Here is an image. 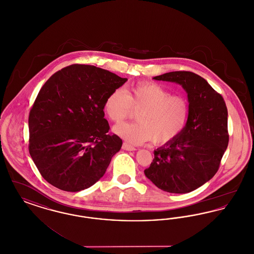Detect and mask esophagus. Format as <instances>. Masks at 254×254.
<instances>
[{"instance_id": "34e87169", "label": "esophagus", "mask_w": 254, "mask_h": 254, "mask_svg": "<svg viewBox=\"0 0 254 254\" xmlns=\"http://www.w3.org/2000/svg\"><path fill=\"white\" fill-rule=\"evenodd\" d=\"M122 148H123L124 150H128V151H133V150H136V148H135L134 146L129 145V144H127V143H124L123 145H122Z\"/></svg>"}]
</instances>
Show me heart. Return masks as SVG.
Masks as SVG:
<instances>
[{
	"mask_svg": "<svg viewBox=\"0 0 254 254\" xmlns=\"http://www.w3.org/2000/svg\"><path fill=\"white\" fill-rule=\"evenodd\" d=\"M132 109L137 122L119 124L113 131L128 143L141 145L151 141L166 145L184 130L190 114L188 100L172 95L167 87L153 82H141L122 89L113 90L107 97L104 111L114 123L128 118Z\"/></svg>",
	"mask_w": 254,
	"mask_h": 254,
	"instance_id": "1",
	"label": "heart"
}]
</instances>
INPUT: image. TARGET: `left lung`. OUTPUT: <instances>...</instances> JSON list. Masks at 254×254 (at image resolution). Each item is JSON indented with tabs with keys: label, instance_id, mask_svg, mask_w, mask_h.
I'll return each instance as SVG.
<instances>
[{
	"label": "left lung",
	"instance_id": "8db88e82",
	"mask_svg": "<svg viewBox=\"0 0 254 254\" xmlns=\"http://www.w3.org/2000/svg\"><path fill=\"white\" fill-rule=\"evenodd\" d=\"M176 83L188 93L190 114L178 137L154 150L145 175L160 190L188 193L217 172L228 145L226 103L204 78L190 71H173L153 78Z\"/></svg>",
	"mask_w": 254,
	"mask_h": 254
}]
</instances>
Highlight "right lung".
<instances>
[{
	"mask_svg": "<svg viewBox=\"0 0 254 254\" xmlns=\"http://www.w3.org/2000/svg\"><path fill=\"white\" fill-rule=\"evenodd\" d=\"M127 81L109 70L72 64L53 74L29 112V153L46 181L64 191L93 186L121 149L109 134L104 104Z\"/></svg>",
	"mask_w": 254,
	"mask_h": 254,
	"instance_id": "obj_1",
	"label": "right lung"
}]
</instances>
